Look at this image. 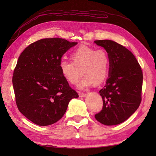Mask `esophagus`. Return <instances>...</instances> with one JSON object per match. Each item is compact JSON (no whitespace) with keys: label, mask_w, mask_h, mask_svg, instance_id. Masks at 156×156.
<instances>
[{"label":"esophagus","mask_w":156,"mask_h":156,"mask_svg":"<svg viewBox=\"0 0 156 156\" xmlns=\"http://www.w3.org/2000/svg\"><path fill=\"white\" fill-rule=\"evenodd\" d=\"M79 97H85L87 96V94L86 93H82V92H79Z\"/></svg>","instance_id":"34e87169"}]
</instances>
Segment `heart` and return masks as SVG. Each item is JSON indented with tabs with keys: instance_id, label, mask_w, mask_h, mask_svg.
Here are the masks:
<instances>
[{
	"instance_id": "heart-1",
	"label": "heart",
	"mask_w": 156,
	"mask_h": 156,
	"mask_svg": "<svg viewBox=\"0 0 156 156\" xmlns=\"http://www.w3.org/2000/svg\"><path fill=\"white\" fill-rule=\"evenodd\" d=\"M70 58L72 62L62 59L59 68L66 80L75 84L82 74L83 77L78 87L83 90L92 84H101L108 76L110 59L107 52L103 49H95L82 45L73 51Z\"/></svg>"
}]
</instances>
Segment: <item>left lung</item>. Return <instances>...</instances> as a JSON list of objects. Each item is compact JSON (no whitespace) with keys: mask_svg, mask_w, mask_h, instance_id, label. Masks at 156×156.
<instances>
[{"mask_svg":"<svg viewBox=\"0 0 156 156\" xmlns=\"http://www.w3.org/2000/svg\"><path fill=\"white\" fill-rule=\"evenodd\" d=\"M108 53L110 59L108 78L99 91L103 107L95 119L105 125H115L131 117L141 101L143 73L134 55L112 40H96Z\"/></svg>","mask_w":156,"mask_h":156,"instance_id":"1","label":"left lung"}]
</instances>
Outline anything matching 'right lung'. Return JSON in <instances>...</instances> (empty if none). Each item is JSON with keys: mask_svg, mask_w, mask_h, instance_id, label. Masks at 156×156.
Returning a JSON list of instances; mask_svg holds the SVG:
<instances>
[{"mask_svg": "<svg viewBox=\"0 0 156 156\" xmlns=\"http://www.w3.org/2000/svg\"><path fill=\"white\" fill-rule=\"evenodd\" d=\"M77 44L62 38L42 39L20 55L12 80L16 104L34 123H55L65 114L71 99L78 97L59 68L63 55Z\"/></svg>", "mask_w": 156, "mask_h": 156, "instance_id": "obj_1", "label": "right lung"}]
</instances>
